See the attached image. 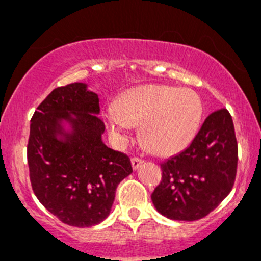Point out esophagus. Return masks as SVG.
<instances>
[{
    "label": "esophagus",
    "mask_w": 261,
    "mask_h": 261,
    "mask_svg": "<svg viewBox=\"0 0 261 261\" xmlns=\"http://www.w3.org/2000/svg\"><path fill=\"white\" fill-rule=\"evenodd\" d=\"M130 163H132V167H133V170H137V168L140 167V166H141V163H142V159H140V158H137V156H135V158H132V159H130Z\"/></svg>",
    "instance_id": "34e87169"
}]
</instances>
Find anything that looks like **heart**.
<instances>
[{"label": "heart", "mask_w": 261, "mask_h": 261, "mask_svg": "<svg viewBox=\"0 0 261 261\" xmlns=\"http://www.w3.org/2000/svg\"><path fill=\"white\" fill-rule=\"evenodd\" d=\"M204 116L197 93L168 85H141L126 90L116 108L106 112L111 137L124 145L135 125H142L144 141L161 155L184 150L195 140Z\"/></svg>", "instance_id": "b5f03b06"}]
</instances>
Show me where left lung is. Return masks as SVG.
Instances as JSON below:
<instances>
[{
	"label": "left lung",
	"mask_w": 261,
	"mask_h": 261,
	"mask_svg": "<svg viewBox=\"0 0 261 261\" xmlns=\"http://www.w3.org/2000/svg\"><path fill=\"white\" fill-rule=\"evenodd\" d=\"M238 165V144L226 108L205 119L186 150L161 165L162 181L151 193L156 211L175 221L208 216L229 195Z\"/></svg>",
	"instance_id": "8db88e82"
}]
</instances>
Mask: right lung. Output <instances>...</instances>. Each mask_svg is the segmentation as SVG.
I'll return each mask as SVG.
<instances>
[{"label": "right lung", "instance_id": "1", "mask_svg": "<svg viewBox=\"0 0 261 261\" xmlns=\"http://www.w3.org/2000/svg\"><path fill=\"white\" fill-rule=\"evenodd\" d=\"M98 115V95L74 82L53 90L30 125L27 162L34 193L61 222L77 227L106 220L117 186L133 171L128 155L103 144L105 123Z\"/></svg>", "mask_w": 261, "mask_h": 261}]
</instances>
